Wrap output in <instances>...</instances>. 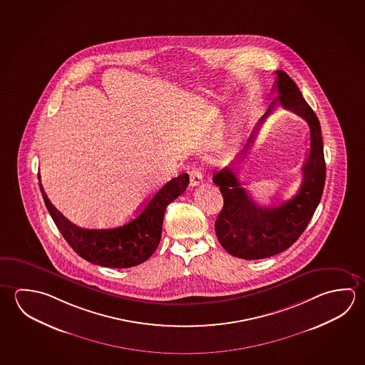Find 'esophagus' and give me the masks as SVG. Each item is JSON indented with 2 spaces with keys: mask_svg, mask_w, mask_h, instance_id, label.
Listing matches in <instances>:
<instances>
[{
  "mask_svg": "<svg viewBox=\"0 0 365 365\" xmlns=\"http://www.w3.org/2000/svg\"><path fill=\"white\" fill-rule=\"evenodd\" d=\"M190 178H191L192 187H196L202 182V173L200 172V169H197V168H193L191 174H190Z\"/></svg>",
  "mask_w": 365,
  "mask_h": 365,
  "instance_id": "34e87169",
  "label": "esophagus"
}]
</instances>
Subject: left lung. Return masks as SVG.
<instances>
[{
    "instance_id": "left-lung-1",
    "label": "left lung",
    "mask_w": 365,
    "mask_h": 365,
    "mask_svg": "<svg viewBox=\"0 0 365 365\" xmlns=\"http://www.w3.org/2000/svg\"><path fill=\"white\" fill-rule=\"evenodd\" d=\"M275 73L273 90H277L278 97L270 103L232 165L243 163L264 119L272 114L278 103L307 120L310 128V151L302 167L300 190L291 200L277 206L267 207L255 202L240 183L233 172L235 168H224L212 177L224 200L223 209L215 222L217 240L230 255L246 260L277 255L294 245L313 217L326 183V161L319 120L287 73Z\"/></svg>"
}]
</instances>
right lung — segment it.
Masks as SVG:
<instances>
[{
  "label": "right lung",
  "instance_id": "add662e5",
  "mask_svg": "<svg viewBox=\"0 0 365 365\" xmlns=\"http://www.w3.org/2000/svg\"><path fill=\"white\" fill-rule=\"evenodd\" d=\"M188 183V174H180L155 192L128 223L108 230H87L71 223L51 204L41 183L39 188L60 233L78 255L101 267L130 268L146 262L158 249L167 206L185 191Z\"/></svg>",
  "mask_w": 365,
  "mask_h": 365
}]
</instances>
